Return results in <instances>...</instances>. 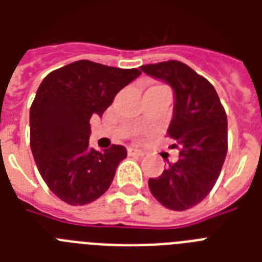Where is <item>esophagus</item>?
Masks as SVG:
<instances>
[{"label": "esophagus", "instance_id": "34e87169", "mask_svg": "<svg viewBox=\"0 0 262 262\" xmlns=\"http://www.w3.org/2000/svg\"><path fill=\"white\" fill-rule=\"evenodd\" d=\"M127 154L130 156H144L145 152L141 151V149H137V148H127Z\"/></svg>", "mask_w": 262, "mask_h": 262}]
</instances>
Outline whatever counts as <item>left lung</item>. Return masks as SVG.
I'll return each instance as SVG.
<instances>
[{"instance_id": "left-lung-1", "label": "left lung", "mask_w": 262, "mask_h": 262, "mask_svg": "<svg viewBox=\"0 0 262 262\" xmlns=\"http://www.w3.org/2000/svg\"><path fill=\"white\" fill-rule=\"evenodd\" d=\"M140 69L174 91L167 133L179 147V159L149 178L148 186L162 205L185 211L203 201L219 178L227 155V115L213 85L186 63L166 61Z\"/></svg>"}]
</instances>
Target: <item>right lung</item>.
Returning <instances> with one entry per match:
<instances>
[{
    "instance_id": "add662e5",
    "label": "right lung",
    "mask_w": 262,
    "mask_h": 262,
    "mask_svg": "<svg viewBox=\"0 0 262 262\" xmlns=\"http://www.w3.org/2000/svg\"><path fill=\"white\" fill-rule=\"evenodd\" d=\"M141 75L87 59L51 72L30 108V144L43 181L58 199L84 205L110 187L126 148L90 147L92 115L102 117L115 95Z\"/></svg>"
}]
</instances>
